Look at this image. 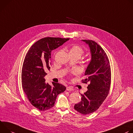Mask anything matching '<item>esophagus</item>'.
Wrapping results in <instances>:
<instances>
[{"instance_id":"34e87169","label":"esophagus","mask_w":133,"mask_h":133,"mask_svg":"<svg viewBox=\"0 0 133 133\" xmlns=\"http://www.w3.org/2000/svg\"><path fill=\"white\" fill-rule=\"evenodd\" d=\"M66 90H68V91H72V90H73V88H71V87H66Z\"/></svg>"}]
</instances>
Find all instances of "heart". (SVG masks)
I'll list each match as a JSON object with an SVG mask.
<instances>
[{
    "label": "heart",
    "mask_w": 133,
    "mask_h": 133,
    "mask_svg": "<svg viewBox=\"0 0 133 133\" xmlns=\"http://www.w3.org/2000/svg\"><path fill=\"white\" fill-rule=\"evenodd\" d=\"M69 53L71 56H78L80 58L83 54L84 50L80 46L73 45L70 48Z\"/></svg>",
    "instance_id": "obj_1"
}]
</instances>
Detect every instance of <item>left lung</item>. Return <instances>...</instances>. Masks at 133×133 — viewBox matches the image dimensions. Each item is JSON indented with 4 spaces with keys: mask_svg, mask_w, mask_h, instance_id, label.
I'll return each instance as SVG.
<instances>
[{
    "mask_svg": "<svg viewBox=\"0 0 133 133\" xmlns=\"http://www.w3.org/2000/svg\"><path fill=\"white\" fill-rule=\"evenodd\" d=\"M89 46L91 59L85 71L83 83L90 84L88 90L81 94V101L75 105L79 112L88 115L96 111L107 97L111 83V70L108 56L95 41L82 39Z\"/></svg>",
    "mask_w": 133,
    "mask_h": 133,
    "instance_id": "8db88e82",
    "label": "left lung"
}]
</instances>
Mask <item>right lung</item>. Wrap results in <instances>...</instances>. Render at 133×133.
<instances>
[{"instance_id": "add662e5", "label": "right lung", "mask_w": 133, "mask_h": 133, "mask_svg": "<svg viewBox=\"0 0 133 133\" xmlns=\"http://www.w3.org/2000/svg\"><path fill=\"white\" fill-rule=\"evenodd\" d=\"M69 40L60 37L42 38L29 49L25 57L22 70V88L31 104L40 111L54 106L58 94L66 88L58 83L53 86L45 82L47 70L50 69L51 52Z\"/></svg>"}]
</instances>
